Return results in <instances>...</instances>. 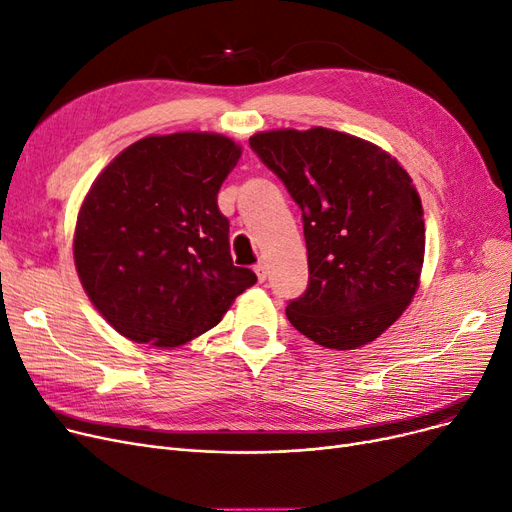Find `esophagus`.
I'll return each mask as SVG.
<instances>
[{
	"instance_id": "obj_1",
	"label": "esophagus",
	"mask_w": 512,
	"mask_h": 512,
	"mask_svg": "<svg viewBox=\"0 0 512 512\" xmlns=\"http://www.w3.org/2000/svg\"><path fill=\"white\" fill-rule=\"evenodd\" d=\"M254 271H256V275H258V281H267V277H269L267 262H258L256 267H254Z\"/></svg>"
}]
</instances>
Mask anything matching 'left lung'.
<instances>
[{
  "instance_id": "1",
  "label": "left lung",
  "mask_w": 512,
  "mask_h": 512,
  "mask_svg": "<svg viewBox=\"0 0 512 512\" xmlns=\"http://www.w3.org/2000/svg\"><path fill=\"white\" fill-rule=\"evenodd\" d=\"M252 151L302 210L309 285L290 323L327 349L378 338L416 294L424 260L422 203L386 151L327 128L275 130Z\"/></svg>"
}]
</instances>
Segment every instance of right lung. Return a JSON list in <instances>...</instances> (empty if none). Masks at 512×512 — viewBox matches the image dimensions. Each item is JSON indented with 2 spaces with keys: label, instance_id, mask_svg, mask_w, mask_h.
<instances>
[{
  "label": "right lung",
  "instance_id": "obj_1",
  "mask_svg": "<svg viewBox=\"0 0 512 512\" xmlns=\"http://www.w3.org/2000/svg\"><path fill=\"white\" fill-rule=\"evenodd\" d=\"M241 149L220 134L149 136L96 178L73 256L92 304L115 330L161 349L212 330L256 283L235 267L218 191Z\"/></svg>",
  "mask_w": 512,
  "mask_h": 512
}]
</instances>
